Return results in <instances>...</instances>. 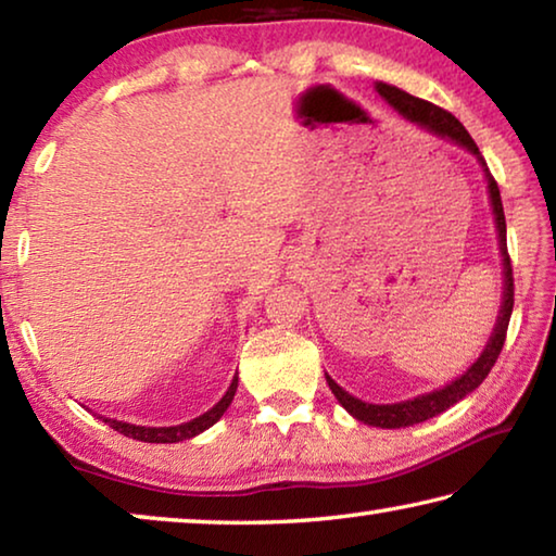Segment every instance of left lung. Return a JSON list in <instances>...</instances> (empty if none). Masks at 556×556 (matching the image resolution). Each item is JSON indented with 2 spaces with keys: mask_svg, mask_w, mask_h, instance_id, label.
<instances>
[{
  "mask_svg": "<svg viewBox=\"0 0 556 556\" xmlns=\"http://www.w3.org/2000/svg\"><path fill=\"white\" fill-rule=\"evenodd\" d=\"M375 90L380 92V98H384L390 105L400 112L404 119L414 122V125L431 131L441 139H448L458 147H464L466 152L473 154L478 159V164L483 166L485 181H488V193H491V205H493V215H495V228H497V242H501V255H503V304H501V316H497V324L493 328L491 338H488V345L483 348V353L478 361L470 365V368L456 378L454 382H448L446 388L419 394V397L407 400V402H394V404H370L353 397L348 394L341 384H336L331 378L326 375V382L331 392L336 394V400L343 404L345 412H351L357 421L370 427H380V429H402V427H412L419 425V421H427L437 414L446 412L448 407H454L456 402H460L466 394L473 392L478 384H481L488 372L497 361V355L503 351L505 336H507V324H510V314H513V304H515V285H513V265H510V255H507V240H505V213H503V201H501V188H497L495 178L491 176L485 166V159L478 152V147L473 142V137L468 135L466 127L451 115V112L441 110L437 105H431L427 100H419L409 96L394 86H388V83H378Z\"/></svg>",
  "mask_w": 556,
  "mask_h": 556,
  "instance_id": "8db88e82",
  "label": "left lung"
}]
</instances>
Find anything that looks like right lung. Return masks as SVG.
<instances>
[{"instance_id":"obj_1","label":"right lung","mask_w":556,"mask_h":556,"mask_svg":"<svg viewBox=\"0 0 556 556\" xmlns=\"http://www.w3.org/2000/svg\"><path fill=\"white\" fill-rule=\"evenodd\" d=\"M235 390H238V375H235L228 392L223 394V400L215 404L213 409H208L205 414H201V417H195L191 421H184V425H176V427H137V425H127V421H117V419H108V417H100V419L115 431H119V434L137 439V441H144V444H176V441L193 439L195 434H201V431L211 429L215 421L223 417L225 409L230 407Z\"/></svg>"}]
</instances>
